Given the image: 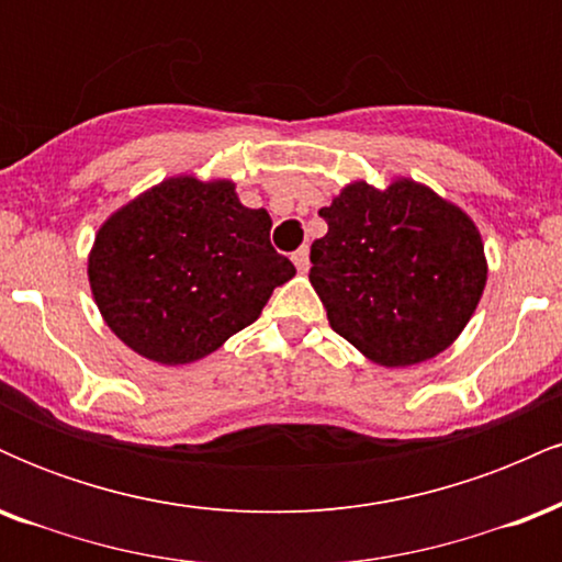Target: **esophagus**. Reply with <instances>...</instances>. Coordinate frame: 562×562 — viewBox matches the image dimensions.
I'll return each mask as SVG.
<instances>
[{
	"mask_svg": "<svg viewBox=\"0 0 562 562\" xmlns=\"http://www.w3.org/2000/svg\"><path fill=\"white\" fill-rule=\"evenodd\" d=\"M293 263H295V269H299V272L303 274V272H308V248H299L293 254Z\"/></svg>",
	"mask_w": 562,
	"mask_h": 562,
	"instance_id": "obj_1",
	"label": "esophagus"
}]
</instances>
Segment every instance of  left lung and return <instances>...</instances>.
<instances>
[{"label":"left lung","mask_w":562,"mask_h":562,"mask_svg":"<svg viewBox=\"0 0 562 562\" xmlns=\"http://www.w3.org/2000/svg\"><path fill=\"white\" fill-rule=\"evenodd\" d=\"M312 280L338 335L380 367L428 362L460 338L486 288L481 232L415 179L346 184L319 211Z\"/></svg>","instance_id":"1"}]
</instances>
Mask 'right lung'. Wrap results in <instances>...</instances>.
<instances>
[{
  "label": "right lung",
  "instance_id": "1",
  "mask_svg": "<svg viewBox=\"0 0 562 562\" xmlns=\"http://www.w3.org/2000/svg\"><path fill=\"white\" fill-rule=\"evenodd\" d=\"M269 229L267 211L245 209L229 179H164L97 229L87 269L97 308L139 357L198 362L295 274Z\"/></svg>",
  "mask_w": 562,
  "mask_h": 562
}]
</instances>
